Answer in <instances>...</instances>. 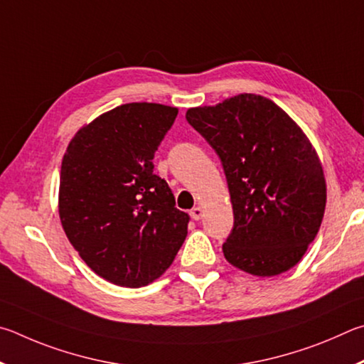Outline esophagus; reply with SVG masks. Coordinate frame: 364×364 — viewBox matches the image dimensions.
<instances>
[{
	"mask_svg": "<svg viewBox=\"0 0 364 364\" xmlns=\"http://www.w3.org/2000/svg\"><path fill=\"white\" fill-rule=\"evenodd\" d=\"M190 215H192L193 220H200L203 218V208L201 206H195L192 211H190Z\"/></svg>",
	"mask_w": 364,
	"mask_h": 364,
	"instance_id": "34e87169",
	"label": "esophagus"
}]
</instances>
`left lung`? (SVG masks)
I'll use <instances>...</instances> for the list:
<instances>
[{"label":"left lung","mask_w":364,"mask_h":364,"mask_svg":"<svg viewBox=\"0 0 364 364\" xmlns=\"http://www.w3.org/2000/svg\"><path fill=\"white\" fill-rule=\"evenodd\" d=\"M186 118L220 158L233 208L224 245L233 267L275 277L294 267L320 230L326 181L304 131L275 102L240 94Z\"/></svg>","instance_id":"8db88e82"}]
</instances>
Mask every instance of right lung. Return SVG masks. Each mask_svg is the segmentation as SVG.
I'll return each mask as SVG.
<instances>
[{
  "instance_id": "add662e5",
  "label": "right lung",
  "mask_w": 364,
  "mask_h": 364,
  "mask_svg": "<svg viewBox=\"0 0 364 364\" xmlns=\"http://www.w3.org/2000/svg\"><path fill=\"white\" fill-rule=\"evenodd\" d=\"M177 112L149 102L119 105L81 127L63 155L62 227L89 269L113 284L155 282L186 241L188 214L153 172Z\"/></svg>"
}]
</instances>
